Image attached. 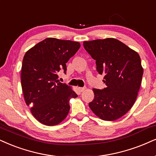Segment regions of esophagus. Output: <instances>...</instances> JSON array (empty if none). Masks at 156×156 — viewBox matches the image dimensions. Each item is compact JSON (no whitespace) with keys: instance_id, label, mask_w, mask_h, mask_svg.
I'll use <instances>...</instances> for the list:
<instances>
[{"instance_id":"34e87169","label":"esophagus","mask_w":156,"mask_h":156,"mask_svg":"<svg viewBox=\"0 0 156 156\" xmlns=\"http://www.w3.org/2000/svg\"><path fill=\"white\" fill-rule=\"evenodd\" d=\"M78 90L80 93H82V92H83L85 90V87H78Z\"/></svg>"}]
</instances>
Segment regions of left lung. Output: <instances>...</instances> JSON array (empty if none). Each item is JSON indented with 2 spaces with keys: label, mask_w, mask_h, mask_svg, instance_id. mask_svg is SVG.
<instances>
[{
  "label": "left lung",
  "mask_w": 156,
  "mask_h": 156,
  "mask_svg": "<svg viewBox=\"0 0 156 156\" xmlns=\"http://www.w3.org/2000/svg\"><path fill=\"white\" fill-rule=\"evenodd\" d=\"M83 45L95 60L98 72L104 75L106 85L93 89L90 109L103 120H116L131 109L137 98L143 74L140 55L114 38L84 41Z\"/></svg>",
  "instance_id": "left-lung-1"
}]
</instances>
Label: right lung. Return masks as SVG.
Returning a JSON list of instances; mask_svg holds the SVG:
<instances>
[{
  "label": "right lung",
  "instance_id": "obj_1",
  "mask_svg": "<svg viewBox=\"0 0 156 156\" xmlns=\"http://www.w3.org/2000/svg\"><path fill=\"white\" fill-rule=\"evenodd\" d=\"M80 48L77 42L46 38L25 53L21 82L25 102L42 124L61 123L69 112V99L77 95L58 80V73L66 72V62Z\"/></svg>",
  "mask_w": 156,
  "mask_h": 156
}]
</instances>
